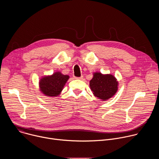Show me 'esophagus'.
I'll list each match as a JSON object with an SVG mask.
<instances>
[{
	"label": "esophagus",
	"instance_id": "34e87169",
	"mask_svg": "<svg viewBox=\"0 0 159 159\" xmlns=\"http://www.w3.org/2000/svg\"><path fill=\"white\" fill-rule=\"evenodd\" d=\"M76 79H80V80H82V79H83V78H84V77L82 75V76H80V77H75Z\"/></svg>",
	"mask_w": 159,
	"mask_h": 159
}]
</instances>
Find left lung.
Segmentation results:
<instances>
[{
	"mask_svg": "<svg viewBox=\"0 0 159 159\" xmlns=\"http://www.w3.org/2000/svg\"><path fill=\"white\" fill-rule=\"evenodd\" d=\"M118 82L112 75L95 73L90 81V87L94 96L102 100H107L114 96L118 90Z\"/></svg>",
	"mask_w": 159,
	"mask_h": 159,
	"instance_id": "1",
	"label": "left lung"
}]
</instances>
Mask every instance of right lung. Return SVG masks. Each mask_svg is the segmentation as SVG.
Listing matches in <instances>:
<instances>
[{
  "label": "right lung",
  "instance_id": "right-lung-1",
  "mask_svg": "<svg viewBox=\"0 0 159 159\" xmlns=\"http://www.w3.org/2000/svg\"><path fill=\"white\" fill-rule=\"evenodd\" d=\"M69 76L56 72L51 76L43 77L39 82L41 90L44 94L49 96L59 95Z\"/></svg>",
  "mask_w": 159,
  "mask_h": 159
}]
</instances>
